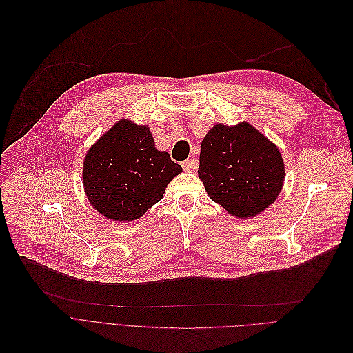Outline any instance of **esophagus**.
Instances as JSON below:
<instances>
[{
  "label": "esophagus",
  "instance_id": "esophagus-1",
  "mask_svg": "<svg viewBox=\"0 0 353 353\" xmlns=\"http://www.w3.org/2000/svg\"><path fill=\"white\" fill-rule=\"evenodd\" d=\"M182 168H183L185 171H188V172L194 171V170L197 168V163H196V160H185V161L182 163Z\"/></svg>",
  "mask_w": 353,
  "mask_h": 353
}]
</instances>
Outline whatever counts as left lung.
<instances>
[{
  "label": "left lung",
  "mask_w": 353,
  "mask_h": 353,
  "mask_svg": "<svg viewBox=\"0 0 353 353\" xmlns=\"http://www.w3.org/2000/svg\"><path fill=\"white\" fill-rule=\"evenodd\" d=\"M199 161L197 174L207 194L236 219L260 214L284 186L283 154L245 121L211 128L201 140Z\"/></svg>",
  "instance_id": "left-lung-1"
}]
</instances>
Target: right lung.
<instances>
[{
    "mask_svg": "<svg viewBox=\"0 0 353 353\" xmlns=\"http://www.w3.org/2000/svg\"><path fill=\"white\" fill-rule=\"evenodd\" d=\"M181 172L182 167L156 148L148 125L121 118L88 150L82 176L88 200L99 214L129 223L160 201Z\"/></svg>",
    "mask_w": 353,
    "mask_h": 353,
    "instance_id": "right-lung-1",
    "label": "right lung"
}]
</instances>
